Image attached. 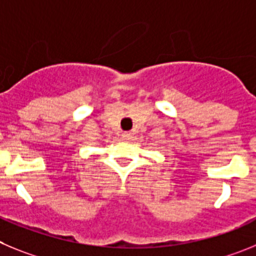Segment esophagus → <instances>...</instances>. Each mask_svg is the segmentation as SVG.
I'll list each match as a JSON object with an SVG mask.
<instances>
[{
	"label": "esophagus",
	"instance_id": "esophagus-1",
	"mask_svg": "<svg viewBox=\"0 0 256 256\" xmlns=\"http://www.w3.org/2000/svg\"><path fill=\"white\" fill-rule=\"evenodd\" d=\"M131 138H132V134H131V132H124L122 134V139L124 140H131Z\"/></svg>",
	"mask_w": 256,
	"mask_h": 256
}]
</instances>
